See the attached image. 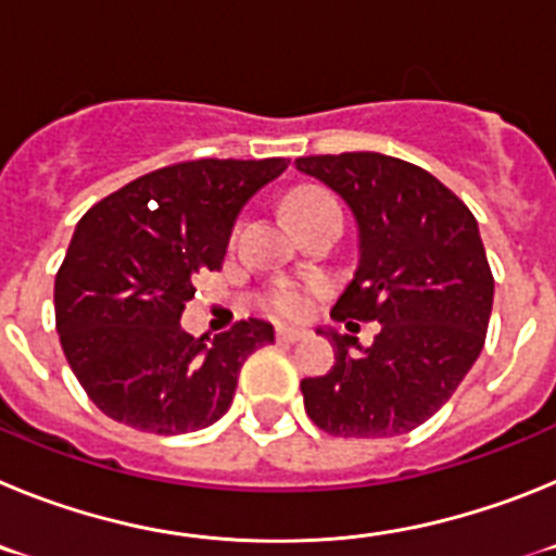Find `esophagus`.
I'll return each instance as SVG.
<instances>
[{"instance_id": "esophagus-1", "label": "esophagus", "mask_w": 556, "mask_h": 556, "mask_svg": "<svg viewBox=\"0 0 556 556\" xmlns=\"http://www.w3.org/2000/svg\"><path fill=\"white\" fill-rule=\"evenodd\" d=\"M303 337H306V331H303V328H292V326L275 328V339H278V342H301Z\"/></svg>"}]
</instances>
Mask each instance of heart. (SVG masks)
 <instances>
[{
  "mask_svg": "<svg viewBox=\"0 0 556 556\" xmlns=\"http://www.w3.org/2000/svg\"><path fill=\"white\" fill-rule=\"evenodd\" d=\"M323 208H339L337 200L323 189H298L289 194L287 200V214L292 223H298L306 214H314V211ZM323 292L320 281H275L273 287L267 289V303L269 312L281 314V317H303L312 308L314 298Z\"/></svg>",
  "mask_w": 556,
  "mask_h": 556,
  "instance_id": "1",
  "label": "heart"
}]
</instances>
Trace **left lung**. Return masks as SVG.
<instances>
[{
  "instance_id": "8db88e82",
  "label": "left lung",
  "mask_w": 556,
  "mask_h": 556,
  "mask_svg": "<svg viewBox=\"0 0 556 556\" xmlns=\"http://www.w3.org/2000/svg\"><path fill=\"white\" fill-rule=\"evenodd\" d=\"M358 223V269L333 320H376L370 348L326 331L333 367L303 378V404L333 437H395L426 424L479 358L493 312V273L479 225L454 191L409 161L381 152L303 155ZM358 346V345H357Z\"/></svg>"
}]
</instances>
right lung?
<instances>
[{
  "mask_svg": "<svg viewBox=\"0 0 556 556\" xmlns=\"http://www.w3.org/2000/svg\"><path fill=\"white\" fill-rule=\"evenodd\" d=\"M287 159L180 161L147 172L83 214L55 275L66 362L102 415L186 434L230 409L244 358L275 339L239 320L208 339L180 328L200 273L223 269L236 214Z\"/></svg>",
  "mask_w": 556,
  "mask_h": 556,
  "instance_id": "1",
  "label": "right lung"
}]
</instances>
